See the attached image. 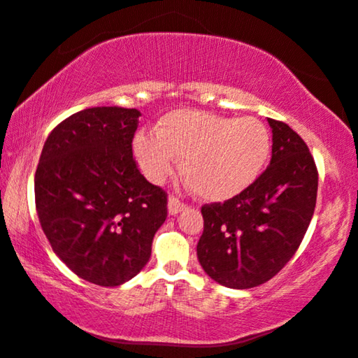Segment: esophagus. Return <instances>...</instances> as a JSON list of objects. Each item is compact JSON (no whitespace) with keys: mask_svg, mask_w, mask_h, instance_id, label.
<instances>
[{"mask_svg":"<svg viewBox=\"0 0 358 358\" xmlns=\"http://www.w3.org/2000/svg\"><path fill=\"white\" fill-rule=\"evenodd\" d=\"M187 208V206L180 201V199H178L176 196H169L168 199V212L171 215H176L179 214V212H182L184 209Z\"/></svg>","mask_w":358,"mask_h":358,"instance_id":"1","label":"esophagus"}]
</instances>
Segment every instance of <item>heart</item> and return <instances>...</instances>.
Returning a JSON list of instances; mask_svg holds the SVG:
<instances>
[{
    "mask_svg": "<svg viewBox=\"0 0 358 358\" xmlns=\"http://www.w3.org/2000/svg\"><path fill=\"white\" fill-rule=\"evenodd\" d=\"M271 134L255 117H228L196 110L163 116L154 135L138 134L134 155L144 176L159 184L182 160V176L196 196L227 201L245 192L264 169Z\"/></svg>",
    "mask_w": 358,
    "mask_h": 358,
    "instance_id": "b5f03b06",
    "label": "heart"
}]
</instances>
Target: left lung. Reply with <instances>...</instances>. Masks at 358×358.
I'll return each instance as SVG.
<instances>
[{"instance_id":"obj_1","label":"left lung","mask_w":358,"mask_h":358,"mask_svg":"<svg viewBox=\"0 0 358 358\" xmlns=\"http://www.w3.org/2000/svg\"><path fill=\"white\" fill-rule=\"evenodd\" d=\"M267 122L271 165L241 195L201 208L198 261L212 280L233 289L275 277L297 252L316 208L317 169L308 146L287 124Z\"/></svg>"}]
</instances>
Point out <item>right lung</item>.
<instances>
[{"instance_id":"1","label":"right lung","mask_w":358,"mask_h":358,"mask_svg":"<svg viewBox=\"0 0 358 358\" xmlns=\"http://www.w3.org/2000/svg\"><path fill=\"white\" fill-rule=\"evenodd\" d=\"M141 113L94 106L56 125L34 178L36 209L56 256L90 283L119 286L148 264L166 193L131 152Z\"/></svg>"}]
</instances>
